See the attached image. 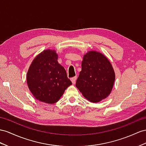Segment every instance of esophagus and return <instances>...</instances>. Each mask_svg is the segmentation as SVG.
Here are the masks:
<instances>
[{
    "instance_id": "1",
    "label": "esophagus",
    "mask_w": 146,
    "mask_h": 146,
    "mask_svg": "<svg viewBox=\"0 0 146 146\" xmlns=\"http://www.w3.org/2000/svg\"><path fill=\"white\" fill-rule=\"evenodd\" d=\"M76 79H77V77L76 76H74V77H73V78H71V81H72L73 84H75Z\"/></svg>"
}]
</instances>
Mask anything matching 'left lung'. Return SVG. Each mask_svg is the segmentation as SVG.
Returning a JSON list of instances; mask_svg holds the SVG:
<instances>
[{
  "instance_id": "left-lung-1",
  "label": "left lung",
  "mask_w": 146,
  "mask_h": 146,
  "mask_svg": "<svg viewBox=\"0 0 146 146\" xmlns=\"http://www.w3.org/2000/svg\"><path fill=\"white\" fill-rule=\"evenodd\" d=\"M76 87L86 99L99 102L111 91L115 74L110 61L103 54L90 51L83 57Z\"/></svg>"
}]
</instances>
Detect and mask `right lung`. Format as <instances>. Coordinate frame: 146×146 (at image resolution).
Returning a JSON list of instances; mask_svg holds the SVG:
<instances>
[{
    "mask_svg": "<svg viewBox=\"0 0 146 146\" xmlns=\"http://www.w3.org/2000/svg\"><path fill=\"white\" fill-rule=\"evenodd\" d=\"M55 50L43 51L34 59L27 73V83L35 98L47 104L57 102L72 84L57 61Z\"/></svg>",
    "mask_w": 146,
    "mask_h": 146,
    "instance_id": "right-lung-1",
    "label": "right lung"
}]
</instances>
